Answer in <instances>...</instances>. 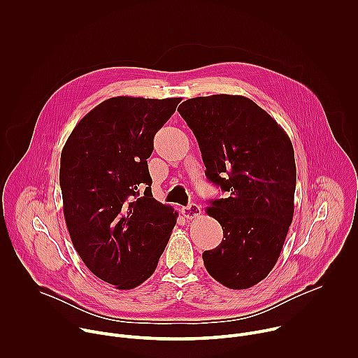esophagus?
<instances>
[{"instance_id":"34e87169","label":"esophagus","mask_w":358,"mask_h":358,"mask_svg":"<svg viewBox=\"0 0 358 358\" xmlns=\"http://www.w3.org/2000/svg\"><path fill=\"white\" fill-rule=\"evenodd\" d=\"M180 211H181L182 217H184V218H187V220H194V218L199 217V215H201V213H202L201 206H198V203H194V202L188 203L187 207H181V210H180Z\"/></svg>"}]
</instances>
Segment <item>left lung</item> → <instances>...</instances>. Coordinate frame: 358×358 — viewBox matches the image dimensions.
I'll use <instances>...</instances> for the list:
<instances>
[{"mask_svg":"<svg viewBox=\"0 0 358 358\" xmlns=\"http://www.w3.org/2000/svg\"><path fill=\"white\" fill-rule=\"evenodd\" d=\"M180 115L196 137L208 180L228 192L207 214L224 239L202 253L208 273L235 290L264 280L278 262L294 211L296 164L286 131L239 94L188 99Z\"/></svg>","mask_w":358,"mask_h":358,"instance_id":"8db88e82","label":"left lung"}]
</instances>
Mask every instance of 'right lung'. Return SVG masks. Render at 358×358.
Returning <instances> with one entry per match:
<instances>
[{"label": "right lung", "mask_w": 358, "mask_h": 358, "mask_svg": "<svg viewBox=\"0 0 358 358\" xmlns=\"http://www.w3.org/2000/svg\"><path fill=\"white\" fill-rule=\"evenodd\" d=\"M180 101L110 97L75 126L62 148L59 182L72 243L94 276L120 290L155 273L177 222L178 213L152 198L147 159Z\"/></svg>", "instance_id": "obj_1"}]
</instances>
